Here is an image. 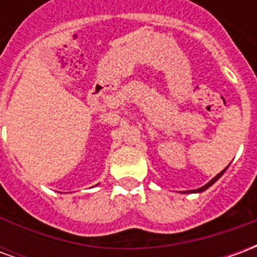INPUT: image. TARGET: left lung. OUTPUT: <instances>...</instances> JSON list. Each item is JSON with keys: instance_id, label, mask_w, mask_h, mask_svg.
Instances as JSON below:
<instances>
[{"instance_id": "1", "label": "left lung", "mask_w": 257, "mask_h": 257, "mask_svg": "<svg viewBox=\"0 0 257 257\" xmlns=\"http://www.w3.org/2000/svg\"><path fill=\"white\" fill-rule=\"evenodd\" d=\"M227 168H228V167H227ZM227 168H226V169H227ZM226 169H223V171H221L220 173H217L215 178L212 179L210 182H208V183L205 184V186H202V187H199V189H197V190H191V191H187V193H202V191H205V190H208L210 187V186H212V184L216 183V182H217V180H219V179L221 178V175L226 172Z\"/></svg>"}]
</instances>
